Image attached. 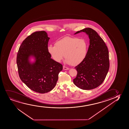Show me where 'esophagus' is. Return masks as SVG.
<instances>
[{
    "instance_id": "obj_1",
    "label": "esophagus",
    "mask_w": 129,
    "mask_h": 129,
    "mask_svg": "<svg viewBox=\"0 0 129 129\" xmlns=\"http://www.w3.org/2000/svg\"><path fill=\"white\" fill-rule=\"evenodd\" d=\"M63 69L64 70H69V69L68 68H67V67H65V66H63Z\"/></svg>"
}]
</instances>
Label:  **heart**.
Here are the masks:
<instances>
[{
  "mask_svg": "<svg viewBox=\"0 0 129 129\" xmlns=\"http://www.w3.org/2000/svg\"><path fill=\"white\" fill-rule=\"evenodd\" d=\"M88 48V44L85 39L68 37L56 41L55 46H48L47 50L51 57L56 62H60L65 55V63L75 66L84 60Z\"/></svg>",
  "mask_w": 129,
  "mask_h": 129,
  "instance_id": "obj_1",
  "label": "heart"
}]
</instances>
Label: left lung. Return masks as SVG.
<instances>
[{
    "instance_id": "left-lung-1",
    "label": "left lung",
    "mask_w": 129,
    "mask_h": 129,
    "mask_svg": "<svg viewBox=\"0 0 129 129\" xmlns=\"http://www.w3.org/2000/svg\"><path fill=\"white\" fill-rule=\"evenodd\" d=\"M84 32L88 36L89 46L86 57L76 66L77 76L74 84L83 90L96 88L102 84L109 71V51L102 38L94 30L86 28L74 34Z\"/></svg>"
}]
</instances>
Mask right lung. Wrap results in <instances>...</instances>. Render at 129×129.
Wrapping results in <instances>:
<instances>
[{
    "mask_svg": "<svg viewBox=\"0 0 129 129\" xmlns=\"http://www.w3.org/2000/svg\"><path fill=\"white\" fill-rule=\"evenodd\" d=\"M50 38L45 31L28 36L20 47L16 63L20 79L34 91L45 93L55 86L63 66L47 51Z\"/></svg>",
    "mask_w": 129,
    "mask_h": 129,
    "instance_id": "right-lung-1",
    "label": "right lung"
}]
</instances>
